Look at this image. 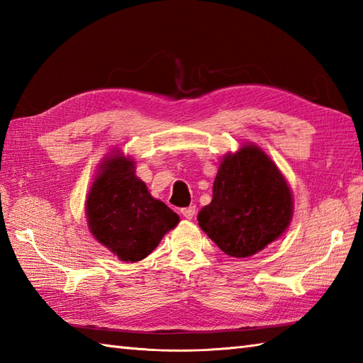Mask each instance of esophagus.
I'll use <instances>...</instances> for the list:
<instances>
[{
  "instance_id": "1",
  "label": "esophagus",
  "mask_w": 363,
  "mask_h": 363,
  "mask_svg": "<svg viewBox=\"0 0 363 363\" xmlns=\"http://www.w3.org/2000/svg\"><path fill=\"white\" fill-rule=\"evenodd\" d=\"M195 212H196V209H195V206H190V207H184V209H181V213L184 215V217H186L187 220H191L195 217Z\"/></svg>"
}]
</instances>
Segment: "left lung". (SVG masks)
I'll use <instances>...</instances> for the list:
<instances>
[{"label":"left lung","instance_id":"1","mask_svg":"<svg viewBox=\"0 0 363 363\" xmlns=\"http://www.w3.org/2000/svg\"><path fill=\"white\" fill-rule=\"evenodd\" d=\"M291 212V194L279 169L248 145L223 159L212 203L198 213V225L228 256L250 257L287 229Z\"/></svg>","mask_w":363,"mask_h":363}]
</instances>
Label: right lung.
Masks as SVG:
<instances>
[{
    "label": "right lung",
    "instance_id": "add662e5",
    "mask_svg": "<svg viewBox=\"0 0 363 363\" xmlns=\"http://www.w3.org/2000/svg\"><path fill=\"white\" fill-rule=\"evenodd\" d=\"M134 168L133 160L111 156L87 196L91 234L125 262L145 259L179 223L177 213L150 195Z\"/></svg>",
    "mask_w": 363,
    "mask_h": 363
}]
</instances>
